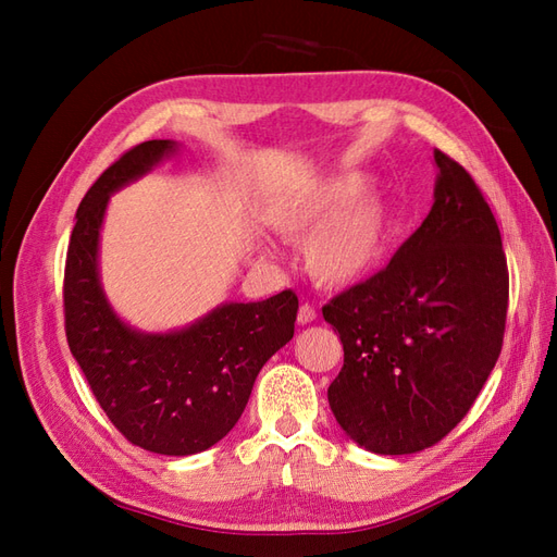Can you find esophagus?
<instances>
[{
    "instance_id": "obj_1",
    "label": "esophagus",
    "mask_w": 557,
    "mask_h": 557,
    "mask_svg": "<svg viewBox=\"0 0 557 557\" xmlns=\"http://www.w3.org/2000/svg\"><path fill=\"white\" fill-rule=\"evenodd\" d=\"M315 318H318V313H315V309L311 305H301L299 307V311H297V323L299 325H309V323H313Z\"/></svg>"
}]
</instances>
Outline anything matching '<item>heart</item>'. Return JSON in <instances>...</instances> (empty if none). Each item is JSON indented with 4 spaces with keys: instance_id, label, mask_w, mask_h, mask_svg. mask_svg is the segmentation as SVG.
I'll return each mask as SVG.
<instances>
[{
    "instance_id": "1",
    "label": "heart",
    "mask_w": 557,
    "mask_h": 557,
    "mask_svg": "<svg viewBox=\"0 0 557 557\" xmlns=\"http://www.w3.org/2000/svg\"><path fill=\"white\" fill-rule=\"evenodd\" d=\"M362 172L318 181L290 199L274 227L305 244L309 276L325 288H350L372 276L391 244V207L381 190L367 188Z\"/></svg>"
}]
</instances>
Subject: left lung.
<instances>
[{"label": "left lung", "mask_w": 557, "mask_h": 557, "mask_svg": "<svg viewBox=\"0 0 557 557\" xmlns=\"http://www.w3.org/2000/svg\"><path fill=\"white\" fill-rule=\"evenodd\" d=\"M434 205L383 272L323 307L344 367L327 387L358 446L407 455L460 423L502 350L509 272L495 215L462 166L434 150Z\"/></svg>", "instance_id": "obj_1"}]
</instances>
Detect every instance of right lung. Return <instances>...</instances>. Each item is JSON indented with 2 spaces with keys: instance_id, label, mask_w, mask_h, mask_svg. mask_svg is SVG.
Returning <instances> with one entry per match:
<instances>
[{
  "instance_id": "add662e5",
  "label": "right lung",
  "mask_w": 557,
  "mask_h": 557,
  "mask_svg": "<svg viewBox=\"0 0 557 557\" xmlns=\"http://www.w3.org/2000/svg\"><path fill=\"white\" fill-rule=\"evenodd\" d=\"M181 144L134 146L95 181L76 211L64 267V323L72 356L111 423L134 446L195 455L237 425L264 362L293 339L299 301L283 290L262 301H225L195 323L144 332L115 313L99 276L109 199Z\"/></svg>"
}]
</instances>
